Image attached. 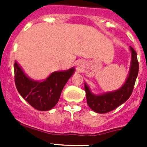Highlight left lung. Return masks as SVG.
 <instances>
[{"instance_id": "8db88e82", "label": "left lung", "mask_w": 147, "mask_h": 147, "mask_svg": "<svg viewBox=\"0 0 147 147\" xmlns=\"http://www.w3.org/2000/svg\"><path fill=\"white\" fill-rule=\"evenodd\" d=\"M130 51L132 54L129 74L124 84L119 89L101 95H95L91 93L88 85L85 84L87 103L94 112L98 113L110 112L124 103L132 94L136 78L138 74L139 65L137 59V53L131 46Z\"/></svg>"}]
</instances>
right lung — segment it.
<instances>
[{"label":"right lung","instance_id":"add662e5","mask_svg":"<svg viewBox=\"0 0 147 147\" xmlns=\"http://www.w3.org/2000/svg\"><path fill=\"white\" fill-rule=\"evenodd\" d=\"M17 90L32 107L47 111L57 104L62 90L74 73V67L65 71L52 73L44 81H34L25 74L17 62L14 64Z\"/></svg>","mask_w":147,"mask_h":147}]
</instances>
